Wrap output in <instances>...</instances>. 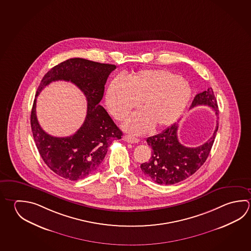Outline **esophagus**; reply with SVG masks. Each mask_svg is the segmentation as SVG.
Masks as SVG:
<instances>
[{
    "mask_svg": "<svg viewBox=\"0 0 251 251\" xmlns=\"http://www.w3.org/2000/svg\"><path fill=\"white\" fill-rule=\"evenodd\" d=\"M124 141L128 142V143H138L139 139H137L135 137L131 136V135H126L124 136Z\"/></svg>",
    "mask_w": 251,
    "mask_h": 251,
    "instance_id": "esophagus-1",
    "label": "esophagus"
}]
</instances>
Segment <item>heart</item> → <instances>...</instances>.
<instances>
[{
	"instance_id": "obj_1",
	"label": "heart",
	"mask_w": 251,
	"mask_h": 251,
	"mask_svg": "<svg viewBox=\"0 0 251 251\" xmlns=\"http://www.w3.org/2000/svg\"><path fill=\"white\" fill-rule=\"evenodd\" d=\"M192 96L183 77L166 70H142L128 78H114L107 89L106 103L115 119L122 120L141 102L142 111L132 115L124 128L143 133L154 126L167 127L182 115Z\"/></svg>"
}]
</instances>
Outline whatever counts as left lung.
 Here are the masks:
<instances>
[{"instance_id": "1", "label": "left lung", "mask_w": 251, "mask_h": 251, "mask_svg": "<svg viewBox=\"0 0 251 251\" xmlns=\"http://www.w3.org/2000/svg\"><path fill=\"white\" fill-rule=\"evenodd\" d=\"M208 105L214 110L219 119L218 103L212 88L196 95L191 107ZM219 123L213 136L209 141L196 148L184 146L178 139V124H174L164 132L147 139L151 147V157L141 164L143 174L160 185H173L180 182L195 174L204 164L214 142Z\"/></svg>"}]
</instances>
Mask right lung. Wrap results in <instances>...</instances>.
Segmentation results:
<instances>
[{
    "label": "right lung",
    "mask_w": 251,
    "mask_h": 251,
    "mask_svg": "<svg viewBox=\"0 0 251 251\" xmlns=\"http://www.w3.org/2000/svg\"><path fill=\"white\" fill-rule=\"evenodd\" d=\"M115 69L114 64L71 58L55 65L41 79L31 112L32 135L44 163L62 178L77 180L95 173L104 159L111 141L119 140L123 135L99 104L105 83ZM56 80L75 83L87 98L85 121L77 132L69 137H51L40 127L36 119V96L46 85Z\"/></svg>",
    "instance_id": "1"
}]
</instances>
